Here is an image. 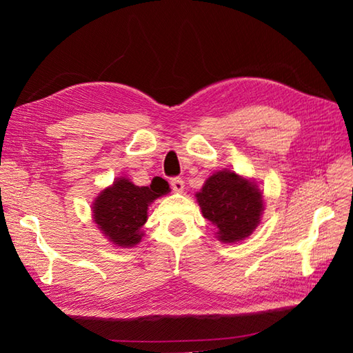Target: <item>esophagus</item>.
I'll return each instance as SVG.
<instances>
[{"label":"esophagus","mask_w":353,"mask_h":353,"mask_svg":"<svg viewBox=\"0 0 353 353\" xmlns=\"http://www.w3.org/2000/svg\"><path fill=\"white\" fill-rule=\"evenodd\" d=\"M170 187H172V190L176 191V193H183V190H184L183 178H172V179H170Z\"/></svg>","instance_id":"34e87169"}]
</instances>
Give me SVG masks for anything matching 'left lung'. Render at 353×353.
<instances>
[{
  "mask_svg": "<svg viewBox=\"0 0 353 353\" xmlns=\"http://www.w3.org/2000/svg\"><path fill=\"white\" fill-rule=\"evenodd\" d=\"M196 197L203 216L218 228V239L223 243L249 237L261 221V190L234 170L223 169L209 176Z\"/></svg>",
  "mask_w": 353,
  "mask_h": 353,
  "instance_id": "obj_1",
  "label": "left lung"
}]
</instances>
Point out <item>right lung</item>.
Returning <instances> with one entry per match:
<instances>
[{"mask_svg":"<svg viewBox=\"0 0 353 353\" xmlns=\"http://www.w3.org/2000/svg\"><path fill=\"white\" fill-rule=\"evenodd\" d=\"M169 191V184L159 176L152 181L150 187H138L123 176L117 178L113 185L95 197L94 221L113 244L132 248L141 241L148 205Z\"/></svg>","mask_w":353,"mask_h":353,"instance_id":"right-lung-1","label":"right lung"}]
</instances>
